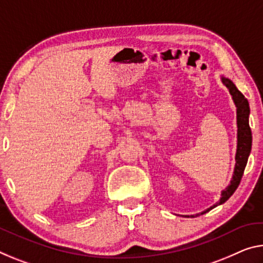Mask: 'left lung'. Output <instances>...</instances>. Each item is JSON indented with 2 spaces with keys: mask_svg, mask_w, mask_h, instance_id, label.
Here are the masks:
<instances>
[{
  "mask_svg": "<svg viewBox=\"0 0 263 263\" xmlns=\"http://www.w3.org/2000/svg\"><path fill=\"white\" fill-rule=\"evenodd\" d=\"M221 81L227 89L229 90L233 102H234L236 106V125H237V146H236V154H235V167L234 172H233V177L226 189L221 192V198L213 206H211L207 210L202 211L201 213H198L195 215H182L185 218H195L198 215H202L213 210L214 207L222 205L223 202H226L227 200L232 197V194L234 193L235 190L239 186L241 178L243 176V171L246 165H247V160L249 154H251L252 149V131L249 127V103L247 98H245V96L237 90L234 83L227 77L221 76Z\"/></svg>",
  "mask_w": 263,
  "mask_h": 263,
  "instance_id": "left-lung-1",
  "label": "left lung"
}]
</instances>
